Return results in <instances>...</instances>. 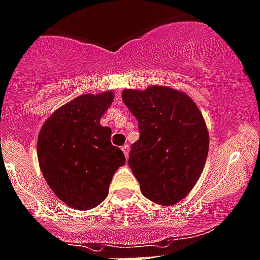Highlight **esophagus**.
Instances as JSON below:
<instances>
[{
    "label": "esophagus",
    "mask_w": 260,
    "mask_h": 260,
    "mask_svg": "<svg viewBox=\"0 0 260 260\" xmlns=\"http://www.w3.org/2000/svg\"><path fill=\"white\" fill-rule=\"evenodd\" d=\"M121 149H122V152H123V154H125V157L127 158V155H128V145L125 144L122 148H121Z\"/></svg>",
    "instance_id": "obj_1"
}]
</instances>
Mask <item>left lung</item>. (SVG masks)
<instances>
[{
  "label": "left lung",
  "mask_w": 260,
  "mask_h": 260,
  "mask_svg": "<svg viewBox=\"0 0 260 260\" xmlns=\"http://www.w3.org/2000/svg\"><path fill=\"white\" fill-rule=\"evenodd\" d=\"M122 101L139 125L128 166L142 194L160 206L181 202L197 184L208 155L202 112L189 95L169 86L125 89Z\"/></svg>",
  "instance_id": "left-lung-1"
}]
</instances>
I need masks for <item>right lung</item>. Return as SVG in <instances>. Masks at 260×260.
Masks as SVG:
<instances>
[{"mask_svg": "<svg viewBox=\"0 0 260 260\" xmlns=\"http://www.w3.org/2000/svg\"><path fill=\"white\" fill-rule=\"evenodd\" d=\"M113 91L83 94L54 111L37 143L41 171L56 197L86 211L100 206L125 155L111 143V128L100 123Z\"/></svg>", "mask_w": 260, "mask_h": 260, "instance_id": "1", "label": "right lung"}]
</instances>
